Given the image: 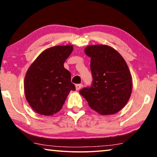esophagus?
Returning a JSON list of instances; mask_svg holds the SVG:
<instances>
[{
  "mask_svg": "<svg viewBox=\"0 0 157 157\" xmlns=\"http://www.w3.org/2000/svg\"><path fill=\"white\" fill-rule=\"evenodd\" d=\"M81 87H82V84H76V91H78V90H80L81 89Z\"/></svg>",
  "mask_w": 157,
  "mask_h": 157,
  "instance_id": "34e87169",
  "label": "esophagus"
}]
</instances>
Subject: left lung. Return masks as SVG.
I'll list each match as a JSON object with an SVG mask.
<instances>
[{
    "mask_svg": "<svg viewBox=\"0 0 157 157\" xmlns=\"http://www.w3.org/2000/svg\"><path fill=\"white\" fill-rule=\"evenodd\" d=\"M84 51L91 57L93 83L79 93L99 114H114L125 106L132 94L129 68L121 54L107 45L88 46Z\"/></svg>",
    "mask_w": 157,
    "mask_h": 157,
    "instance_id": "obj_1",
    "label": "left lung"
}]
</instances>
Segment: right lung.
<instances>
[{
	"label": "right lung",
	"mask_w": 157,
	"mask_h": 157,
	"mask_svg": "<svg viewBox=\"0 0 157 157\" xmlns=\"http://www.w3.org/2000/svg\"><path fill=\"white\" fill-rule=\"evenodd\" d=\"M72 45L51 47L43 51L28 69L24 79L25 98L36 113L52 116L61 110L71 91H75L71 73L63 67Z\"/></svg>",
	"instance_id": "right-lung-1"
}]
</instances>
